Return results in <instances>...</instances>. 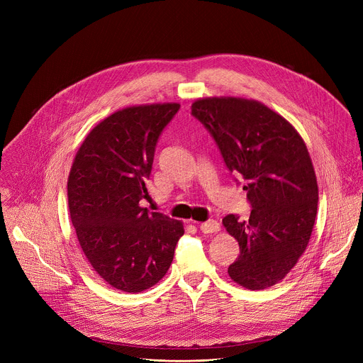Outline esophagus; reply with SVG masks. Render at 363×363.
<instances>
[{"instance_id":"esophagus-1","label":"esophagus","mask_w":363,"mask_h":363,"mask_svg":"<svg viewBox=\"0 0 363 363\" xmlns=\"http://www.w3.org/2000/svg\"><path fill=\"white\" fill-rule=\"evenodd\" d=\"M199 230L203 233V234H210V233H217L220 230V224L216 221V220H208L205 223H201L199 225Z\"/></svg>"}]
</instances>
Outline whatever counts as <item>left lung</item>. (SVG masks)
<instances>
[{"label":"left lung","mask_w":363,"mask_h":363,"mask_svg":"<svg viewBox=\"0 0 363 363\" xmlns=\"http://www.w3.org/2000/svg\"><path fill=\"white\" fill-rule=\"evenodd\" d=\"M191 113L211 133L228 171L244 179L251 203L248 221L230 214L225 230L240 255L228 276L250 290L283 280L312 235L319 189L312 160L298 132L257 100L205 97Z\"/></svg>","instance_id":"left-lung-1"}]
</instances>
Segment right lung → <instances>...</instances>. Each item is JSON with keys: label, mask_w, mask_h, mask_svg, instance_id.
<instances>
[{"label": "right lung", "mask_w": 363, "mask_h": 363, "mask_svg": "<svg viewBox=\"0 0 363 363\" xmlns=\"http://www.w3.org/2000/svg\"><path fill=\"white\" fill-rule=\"evenodd\" d=\"M179 103L118 111L86 136L73 161L67 196L79 244L93 270L112 287L139 293L168 272L181 221L140 206L145 181L164 128Z\"/></svg>", "instance_id": "add662e5"}]
</instances>
